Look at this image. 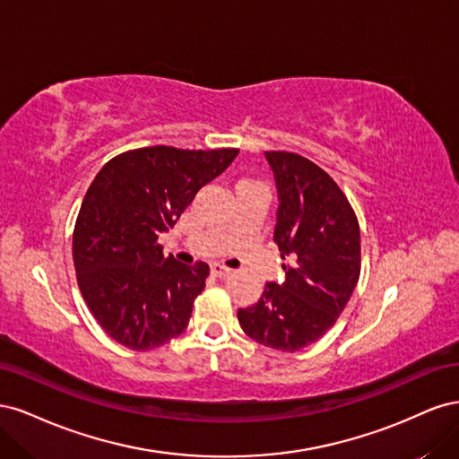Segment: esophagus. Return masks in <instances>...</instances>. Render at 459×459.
<instances>
[{"label": "esophagus", "instance_id": "34e87169", "mask_svg": "<svg viewBox=\"0 0 459 459\" xmlns=\"http://www.w3.org/2000/svg\"><path fill=\"white\" fill-rule=\"evenodd\" d=\"M211 273L214 275V277H228L230 273H231V270H228V268H224V266H220V264H212L211 266Z\"/></svg>", "mask_w": 459, "mask_h": 459}]
</instances>
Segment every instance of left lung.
<instances>
[{"label": "left lung", "instance_id": "obj_1", "mask_svg": "<svg viewBox=\"0 0 459 459\" xmlns=\"http://www.w3.org/2000/svg\"><path fill=\"white\" fill-rule=\"evenodd\" d=\"M277 187L273 241L283 283H266L253 307L239 308L253 341L297 352L322 339L351 300L359 277V226L349 199L325 170L297 152L266 151Z\"/></svg>", "mask_w": 459, "mask_h": 459}]
</instances>
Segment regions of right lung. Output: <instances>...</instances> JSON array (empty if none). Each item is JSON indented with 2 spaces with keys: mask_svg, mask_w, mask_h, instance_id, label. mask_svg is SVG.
<instances>
[{
  "mask_svg": "<svg viewBox=\"0 0 459 459\" xmlns=\"http://www.w3.org/2000/svg\"><path fill=\"white\" fill-rule=\"evenodd\" d=\"M238 152L143 147L120 152L93 178L76 218L73 258L82 297L110 339L145 352L186 331L208 264L164 256L159 235Z\"/></svg>",
  "mask_w": 459,
  "mask_h": 459,
  "instance_id": "add662e5",
  "label": "right lung"
}]
</instances>
